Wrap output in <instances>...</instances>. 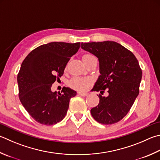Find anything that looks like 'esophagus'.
Segmentation results:
<instances>
[{
    "label": "esophagus",
    "instance_id": "34e87169",
    "mask_svg": "<svg viewBox=\"0 0 160 160\" xmlns=\"http://www.w3.org/2000/svg\"><path fill=\"white\" fill-rule=\"evenodd\" d=\"M78 94L80 96H82V97H87L88 95V92H78Z\"/></svg>",
    "mask_w": 160,
    "mask_h": 160
}]
</instances>
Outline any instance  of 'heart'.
I'll return each mask as SVG.
<instances>
[{
	"mask_svg": "<svg viewBox=\"0 0 160 160\" xmlns=\"http://www.w3.org/2000/svg\"><path fill=\"white\" fill-rule=\"evenodd\" d=\"M95 57L94 55L91 54H86L83 55L82 60L83 62L85 61L91 59V58ZM90 83V80L88 78H83L80 77H74L69 82V85H70L72 88L75 89L80 90V91H83L85 90L88 85Z\"/></svg>",
	"mask_w": 160,
	"mask_h": 160,
	"instance_id": "b5f03b06",
	"label": "heart"
}]
</instances>
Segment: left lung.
<instances>
[{"mask_svg": "<svg viewBox=\"0 0 160 160\" xmlns=\"http://www.w3.org/2000/svg\"><path fill=\"white\" fill-rule=\"evenodd\" d=\"M81 48L95 55L99 62L100 75L92 91L105 90L109 95L99 94L98 106L91 109L96 121L112 124L128 113L139 94L142 71L132 52L114 41L81 43Z\"/></svg>", "mask_w": 160, "mask_h": 160, "instance_id": "8db88e82", "label": "left lung"}]
</instances>
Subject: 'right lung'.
<instances>
[{
  "label": "right lung",
  "mask_w": 160,
  "mask_h": 160,
  "mask_svg": "<svg viewBox=\"0 0 160 160\" xmlns=\"http://www.w3.org/2000/svg\"><path fill=\"white\" fill-rule=\"evenodd\" d=\"M80 46V42H50L34 49L23 61L17 75L19 97L38 122L52 125L66 116L69 101L76 92L63 87L61 92H52L51 88L63 75L66 64Z\"/></svg>",
  "instance_id": "obj_1"
}]
</instances>
